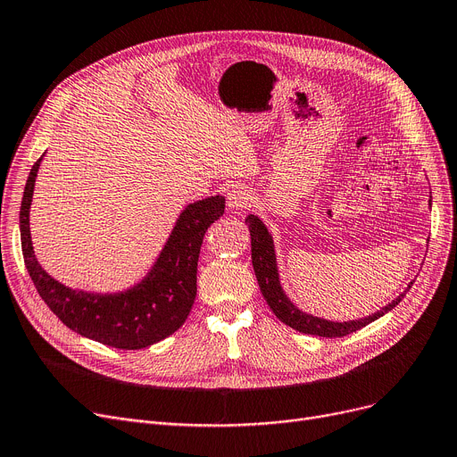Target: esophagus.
Instances as JSON below:
<instances>
[{
	"mask_svg": "<svg viewBox=\"0 0 457 457\" xmlns=\"http://www.w3.org/2000/svg\"><path fill=\"white\" fill-rule=\"evenodd\" d=\"M252 205V194L245 187H235L228 192V209L243 211Z\"/></svg>",
	"mask_w": 457,
	"mask_h": 457,
	"instance_id": "34e87169",
	"label": "esophagus"
}]
</instances>
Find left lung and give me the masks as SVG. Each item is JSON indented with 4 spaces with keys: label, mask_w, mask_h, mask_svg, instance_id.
I'll list each match as a JSON object with an SVG mask.
<instances>
[{
    "label": "left lung",
    "mask_w": 457,
    "mask_h": 457,
    "mask_svg": "<svg viewBox=\"0 0 457 457\" xmlns=\"http://www.w3.org/2000/svg\"><path fill=\"white\" fill-rule=\"evenodd\" d=\"M429 207H431V200H429ZM246 224H248L250 239H252L253 272H255L257 284H260V289L265 296L267 304L270 306V310L274 312L278 320L286 323L287 327L303 332V334L323 336V338H342V336H347L351 332L361 330L362 327L370 325L375 320H379V317H383L392 308L398 306L400 301L405 296V293L412 286V282H411L407 286V289L398 296V299H394L390 304L383 306L379 312H375L373 315L362 317V320H353V321L340 323V321H328V320H323V317L306 313V312H303L301 308H296L291 303V299L286 295V291L280 284V272H278L274 241H272L270 231L262 222V218L255 216V214H248Z\"/></svg>",
    "instance_id": "1"
}]
</instances>
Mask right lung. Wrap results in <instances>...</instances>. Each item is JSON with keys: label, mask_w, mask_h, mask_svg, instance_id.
<instances>
[{"label": "right lung", "mask_w": 457, "mask_h": 457, "mask_svg": "<svg viewBox=\"0 0 457 457\" xmlns=\"http://www.w3.org/2000/svg\"><path fill=\"white\" fill-rule=\"evenodd\" d=\"M43 156L29 171L20 207L22 253L38 295L63 325L104 345L129 351L168 338L187 321L192 310L204 235L224 214V195H209L179 212L164 248L137 284L115 293L72 289L52 278L37 262L33 250L29 209Z\"/></svg>", "instance_id": "1"}]
</instances>
